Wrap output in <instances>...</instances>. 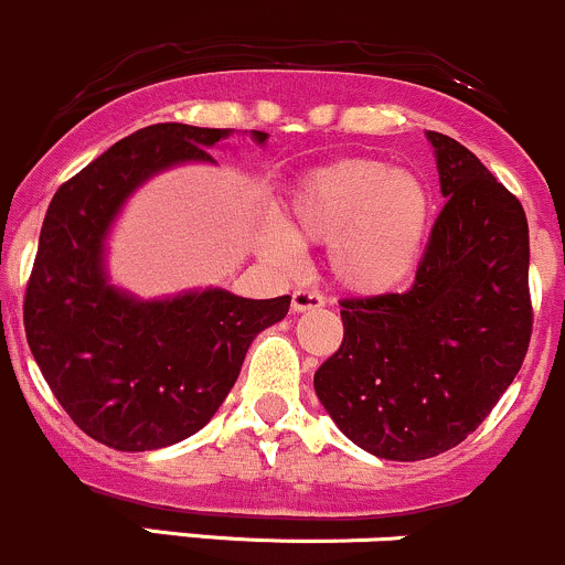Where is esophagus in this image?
I'll use <instances>...</instances> for the list:
<instances>
[{
  "instance_id": "obj_1",
  "label": "esophagus",
  "mask_w": 565,
  "mask_h": 565,
  "mask_svg": "<svg viewBox=\"0 0 565 565\" xmlns=\"http://www.w3.org/2000/svg\"><path fill=\"white\" fill-rule=\"evenodd\" d=\"M324 295L317 292V289H295L292 292V311L295 313H302V311H311V308H322L324 306Z\"/></svg>"
}]
</instances>
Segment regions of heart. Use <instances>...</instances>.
Masks as SVG:
<instances>
[{"instance_id": "b5f03b06", "label": "heart", "mask_w": 565, "mask_h": 565, "mask_svg": "<svg viewBox=\"0 0 565 565\" xmlns=\"http://www.w3.org/2000/svg\"><path fill=\"white\" fill-rule=\"evenodd\" d=\"M433 192L423 175L379 159H338L308 170L284 203V227L263 230L259 252L292 267L298 243H328L330 273L362 298L397 292L425 263Z\"/></svg>"}]
</instances>
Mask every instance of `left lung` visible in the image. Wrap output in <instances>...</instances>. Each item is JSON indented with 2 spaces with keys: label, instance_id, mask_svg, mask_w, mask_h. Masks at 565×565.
Masks as SVG:
<instances>
[{
  "label": "left lung",
  "instance_id": "obj_1",
  "mask_svg": "<svg viewBox=\"0 0 565 565\" xmlns=\"http://www.w3.org/2000/svg\"><path fill=\"white\" fill-rule=\"evenodd\" d=\"M447 198L408 292L341 300L343 343L313 373L332 423L384 460L466 441L518 376L531 343L527 218L468 151L427 132Z\"/></svg>",
  "mask_w": 565,
  "mask_h": 565
}]
</instances>
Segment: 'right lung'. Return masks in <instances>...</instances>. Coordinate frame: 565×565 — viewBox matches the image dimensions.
<instances>
[{
    "label": "right lung",
    "mask_w": 565,
    "mask_h": 565,
    "mask_svg": "<svg viewBox=\"0 0 565 565\" xmlns=\"http://www.w3.org/2000/svg\"><path fill=\"white\" fill-rule=\"evenodd\" d=\"M227 135L151 124L62 183L47 205L23 298L26 341L73 423L118 452L170 447L211 423L257 332L289 311V295L248 300L211 287L140 300L108 281L105 237L135 189L175 164H216L207 148ZM252 138L265 146L267 132Z\"/></svg>",
    "instance_id": "add662e5"
}]
</instances>
